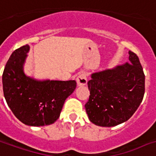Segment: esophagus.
I'll list each match as a JSON object with an SVG mask.
<instances>
[{"label":"esophagus","instance_id":"34e87169","mask_svg":"<svg viewBox=\"0 0 156 156\" xmlns=\"http://www.w3.org/2000/svg\"><path fill=\"white\" fill-rule=\"evenodd\" d=\"M77 85L78 86H84L87 84V76L85 73H81L76 78Z\"/></svg>","mask_w":156,"mask_h":156}]
</instances>
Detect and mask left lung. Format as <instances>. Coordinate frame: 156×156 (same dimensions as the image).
<instances>
[{
    "mask_svg": "<svg viewBox=\"0 0 156 156\" xmlns=\"http://www.w3.org/2000/svg\"><path fill=\"white\" fill-rule=\"evenodd\" d=\"M129 63L91 75L85 104L93 124L113 127L127 121L141 104L145 93V75L139 58L129 51Z\"/></svg>",
    "mask_w": 156,
    "mask_h": 156,
    "instance_id": "1",
    "label": "left lung"
}]
</instances>
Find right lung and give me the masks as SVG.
Listing matches in <instances>:
<instances>
[{
  "label": "right lung",
  "mask_w": 156,
  "mask_h": 156,
  "mask_svg": "<svg viewBox=\"0 0 156 156\" xmlns=\"http://www.w3.org/2000/svg\"><path fill=\"white\" fill-rule=\"evenodd\" d=\"M28 44L15 49L2 75L5 98L12 112L28 126H44L60 116L65 100L74 92L76 80H40L24 72Z\"/></svg>",
  "instance_id": "1"
}]
</instances>
